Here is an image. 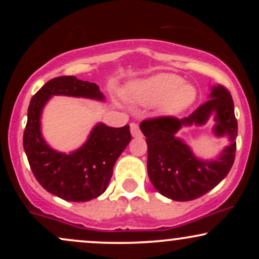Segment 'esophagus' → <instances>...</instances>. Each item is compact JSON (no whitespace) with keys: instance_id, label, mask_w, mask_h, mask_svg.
Segmentation results:
<instances>
[{"instance_id":"obj_1","label":"esophagus","mask_w":259,"mask_h":259,"mask_svg":"<svg viewBox=\"0 0 259 259\" xmlns=\"http://www.w3.org/2000/svg\"><path fill=\"white\" fill-rule=\"evenodd\" d=\"M130 132H132V135L134 138H138V136L141 135V132H140V127L138 123H132L130 124Z\"/></svg>"}]
</instances>
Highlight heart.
<instances>
[{"instance_id":"heart-1","label":"heart","mask_w":259,"mask_h":259,"mask_svg":"<svg viewBox=\"0 0 259 259\" xmlns=\"http://www.w3.org/2000/svg\"><path fill=\"white\" fill-rule=\"evenodd\" d=\"M133 91L147 102H162L160 111L164 114H178L196 101L197 91L189 82L175 74H158L140 82Z\"/></svg>"}]
</instances>
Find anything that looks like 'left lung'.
<instances>
[{"label": "left lung", "instance_id": "left-lung-1", "mask_svg": "<svg viewBox=\"0 0 259 259\" xmlns=\"http://www.w3.org/2000/svg\"><path fill=\"white\" fill-rule=\"evenodd\" d=\"M212 112L216 113V135H228L231 146L223 150L219 159L208 162L196 159L189 148L175 138V134L183 125H201ZM140 129L146 136L151 183L163 196L174 201H191L207 194L227 177L234 164L237 120L230 92L222 85L214 86L209 100L189 117L148 118L141 121Z\"/></svg>", "mask_w": 259, "mask_h": 259}]
</instances>
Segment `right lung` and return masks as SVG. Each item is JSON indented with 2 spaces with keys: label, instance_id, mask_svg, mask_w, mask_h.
Listing matches in <instances>:
<instances>
[{
  "label": "right lung",
  "instance_id": "right-lung-1",
  "mask_svg": "<svg viewBox=\"0 0 259 259\" xmlns=\"http://www.w3.org/2000/svg\"><path fill=\"white\" fill-rule=\"evenodd\" d=\"M53 95L94 100H103V95L95 82L75 76L51 79L32 96L23 135L32 174L45 190L65 201H90L106 191L115 160L132 140L130 126L111 127L100 123L84 146L69 154L59 153L44 141L40 130L41 111Z\"/></svg>",
  "mask_w": 259,
  "mask_h": 259
}]
</instances>
